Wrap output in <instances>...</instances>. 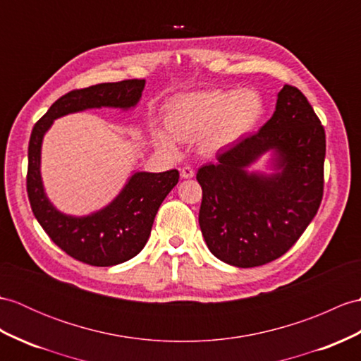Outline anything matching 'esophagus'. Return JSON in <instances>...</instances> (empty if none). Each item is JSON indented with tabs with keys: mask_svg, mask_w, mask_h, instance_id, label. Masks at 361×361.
<instances>
[{
	"mask_svg": "<svg viewBox=\"0 0 361 361\" xmlns=\"http://www.w3.org/2000/svg\"><path fill=\"white\" fill-rule=\"evenodd\" d=\"M194 175H195V172L190 166H184L181 169V177L183 178H194Z\"/></svg>",
	"mask_w": 361,
	"mask_h": 361,
	"instance_id": "34e87169",
	"label": "esophagus"
}]
</instances>
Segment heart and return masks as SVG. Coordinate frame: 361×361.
Here are the masks:
<instances>
[{
	"label": "heart",
	"instance_id": "heart-1",
	"mask_svg": "<svg viewBox=\"0 0 361 361\" xmlns=\"http://www.w3.org/2000/svg\"><path fill=\"white\" fill-rule=\"evenodd\" d=\"M264 115V99L255 89H214L175 98L167 106L164 124L158 132V145L175 149V140L200 137V149L215 154L252 132Z\"/></svg>",
	"mask_w": 361,
	"mask_h": 361
}]
</instances>
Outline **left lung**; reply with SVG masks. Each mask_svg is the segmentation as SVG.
I'll use <instances>...</instances> for the list:
<instances>
[{"label":"left lung","instance_id":"obj_1","mask_svg":"<svg viewBox=\"0 0 361 361\" xmlns=\"http://www.w3.org/2000/svg\"><path fill=\"white\" fill-rule=\"evenodd\" d=\"M267 149L274 150L279 172L249 174L245 167ZM324 155L320 118L297 87L284 85L271 120L197 172L203 189L198 223L209 250L237 267L286 254L320 207Z\"/></svg>","mask_w":361,"mask_h":361}]
</instances>
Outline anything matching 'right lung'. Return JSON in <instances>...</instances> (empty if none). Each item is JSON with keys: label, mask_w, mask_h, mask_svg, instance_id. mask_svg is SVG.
I'll use <instances>...</instances> for the list:
<instances>
[{"label": "right lung", "mask_w": 361, "mask_h": 361, "mask_svg": "<svg viewBox=\"0 0 361 361\" xmlns=\"http://www.w3.org/2000/svg\"><path fill=\"white\" fill-rule=\"evenodd\" d=\"M145 80L102 82L75 89L58 98L35 123L29 140L27 195L41 228L67 255L90 266L128 262L145 247L155 215L166 195L178 183L177 169L160 173L137 172L111 204L87 216L58 212L44 194L39 173L41 142L52 121L63 115L94 107H133L141 98Z\"/></svg>", "instance_id": "1"}]
</instances>
